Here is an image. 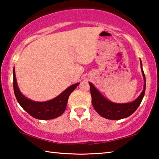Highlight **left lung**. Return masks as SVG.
Here are the masks:
<instances>
[{
    "mask_svg": "<svg viewBox=\"0 0 159 159\" xmlns=\"http://www.w3.org/2000/svg\"><path fill=\"white\" fill-rule=\"evenodd\" d=\"M140 63L142 72H143L144 80V89L140 96L132 102L119 104L110 102L106 98H105L91 83H89L91 102H92L94 109L102 117L107 119H112V120H119V119L126 118L130 115H131L138 109V107L140 105L143 99L146 88L145 75H144L143 69L142 68L141 61Z\"/></svg>",
    "mask_w": 159,
    "mask_h": 159,
    "instance_id": "1",
    "label": "left lung"
}]
</instances>
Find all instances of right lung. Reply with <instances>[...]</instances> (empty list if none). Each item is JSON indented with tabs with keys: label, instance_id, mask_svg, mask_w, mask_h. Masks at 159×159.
<instances>
[{
	"label": "right lung",
	"instance_id": "add662e5",
	"mask_svg": "<svg viewBox=\"0 0 159 159\" xmlns=\"http://www.w3.org/2000/svg\"><path fill=\"white\" fill-rule=\"evenodd\" d=\"M80 83L70 86L57 98L46 102H35L26 98L19 91L16 83L15 68L13 70V87L16 100L23 109L33 117L38 119H52L61 116L64 112L70 93Z\"/></svg>",
	"mask_w": 159,
	"mask_h": 159
}]
</instances>
